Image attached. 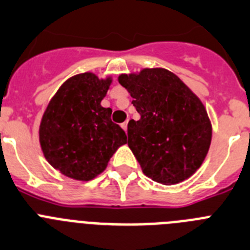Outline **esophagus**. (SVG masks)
Returning <instances> with one entry per match:
<instances>
[{"label":"esophagus","instance_id":"1","mask_svg":"<svg viewBox=\"0 0 250 250\" xmlns=\"http://www.w3.org/2000/svg\"><path fill=\"white\" fill-rule=\"evenodd\" d=\"M127 125H128V122H123L122 125H121V127H122L123 129H125V132H127Z\"/></svg>","mask_w":250,"mask_h":250}]
</instances>
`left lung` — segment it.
Returning <instances> with one entry per match:
<instances>
[{"instance_id":"left-lung-1","label":"left lung","mask_w":250,"mask_h":250,"mask_svg":"<svg viewBox=\"0 0 250 250\" xmlns=\"http://www.w3.org/2000/svg\"><path fill=\"white\" fill-rule=\"evenodd\" d=\"M118 82L141 116L128 122L127 133L143 173L162 185L188 179L211 142V123L200 99L166 69L122 74Z\"/></svg>"}]
</instances>
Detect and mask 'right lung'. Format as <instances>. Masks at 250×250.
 Listing matches in <instances>:
<instances>
[{
  "instance_id": "right-lung-1",
  "label": "right lung",
  "mask_w": 250,
  "mask_h": 250,
  "mask_svg": "<svg viewBox=\"0 0 250 250\" xmlns=\"http://www.w3.org/2000/svg\"><path fill=\"white\" fill-rule=\"evenodd\" d=\"M112 80L92 73L70 78L50 101L40 125V145L49 164L80 181L103 172L125 132L112 122L110 108L101 105Z\"/></svg>"
}]
</instances>
